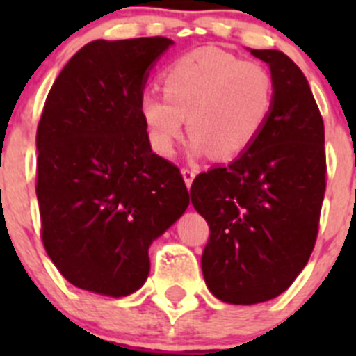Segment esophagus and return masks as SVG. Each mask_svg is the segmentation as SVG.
<instances>
[{"label":"esophagus","mask_w":356,"mask_h":356,"mask_svg":"<svg viewBox=\"0 0 356 356\" xmlns=\"http://www.w3.org/2000/svg\"><path fill=\"white\" fill-rule=\"evenodd\" d=\"M181 175H184L185 185L191 188V185H193V181H194V178H196L197 171H196V169H193V168H184V169H181Z\"/></svg>","instance_id":"obj_1"}]
</instances>
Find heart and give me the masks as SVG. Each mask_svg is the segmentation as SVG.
I'll list each match as a JSON object with an SVG mask.
<instances>
[{"label": "heart", "mask_w": 356, "mask_h": 356, "mask_svg": "<svg viewBox=\"0 0 356 356\" xmlns=\"http://www.w3.org/2000/svg\"><path fill=\"white\" fill-rule=\"evenodd\" d=\"M163 96L146 92L140 115L151 146L172 155L185 119L196 155L234 159L259 139L275 106V78L266 65L234 53L200 48L176 58L160 76Z\"/></svg>", "instance_id": "b5f03b06"}]
</instances>
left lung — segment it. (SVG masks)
<instances>
[{
	"instance_id": "8db88e82",
	"label": "left lung",
	"mask_w": 356,
	"mask_h": 356,
	"mask_svg": "<svg viewBox=\"0 0 356 356\" xmlns=\"http://www.w3.org/2000/svg\"><path fill=\"white\" fill-rule=\"evenodd\" d=\"M275 78V106L259 139L226 168L200 172L194 209L209 222L201 269L217 300L269 301L307 266L326 188L325 124L301 69L285 53L251 49Z\"/></svg>"
}]
</instances>
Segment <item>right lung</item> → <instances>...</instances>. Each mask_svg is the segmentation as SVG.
<instances>
[{"mask_svg":"<svg viewBox=\"0 0 356 356\" xmlns=\"http://www.w3.org/2000/svg\"><path fill=\"white\" fill-rule=\"evenodd\" d=\"M165 37L92 40L65 64L37 127L46 253L69 284L121 298L149 275L151 242L188 207L180 169L151 151L140 115Z\"/></svg>","mask_w":356,"mask_h":356,"instance_id":"add662e5","label":"right lung"}]
</instances>
